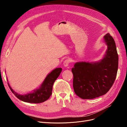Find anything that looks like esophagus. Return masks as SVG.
Instances as JSON below:
<instances>
[{
	"mask_svg": "<svg viewBox=\"0 0 127 127\" xmlns=\"http://www.w3.org/2000/svg\"><path fill=\"white\" fill-rule=\"evenodd\" d=\"M69 63H70V60L69 59H66L64 61L63 63V65L65 67H67V66H68Z\"/></svg>",
	"mask_w": 127,
	"mask_h": 127,
	"instance_id": "34e87169",
	"label": "esophagus"
}]
</instances>
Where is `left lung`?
<instances>
[{"mask_svg":"<svg viewBox=\"0 0 127 127\" xmlns=\"http://www.w3.org/2000/svg\"><path fill=\"white\" fill-rule=\"evenodd\" d=\"M108 49L99 62H77L71 69L75 94L83 99H94L107 93L117 76L118 56L114 39L107 33L104 36Z\"/></svg>","mask_w":127,"mask_h":127,"instance_id":"left-lung-1","label":"left lung"}]
</instances>
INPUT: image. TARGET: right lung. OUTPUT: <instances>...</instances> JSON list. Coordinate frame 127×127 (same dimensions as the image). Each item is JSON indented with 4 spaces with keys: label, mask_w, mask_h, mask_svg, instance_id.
Here are the masks:
<instances>
[{
    "label": "right lung",
    "mask_w": 127,
    "mask_h": 127,
    "mask_svg": "<svg viewBox=\"0 0 127 127\" xmlns=\"http://www.w3.org/2000/svg\"><path fill=\"white\" fill-rule=\"evenodd\" d=\"M62 70L61 68H57L53 70L46 77L40 88L30 94L23 95L18 94L12 89L9 83L8 85L12 92L21 100L29 103H42L46 101L50 97L53 83L59 76Z\"/></svg>",
    "instance_id": "obj_1"
}]
</instances>
